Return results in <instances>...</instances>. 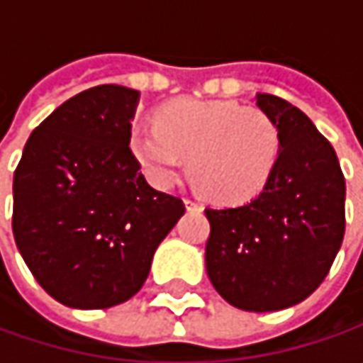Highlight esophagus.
Wrapping results in <instances>:
<instances>
[{"instance_id":"1","label":"esophagus","mask_w":363,"mask_h":363,"mask_svg":"<svg viewBox=\"0 0 363 363\" xmlns=\"http://www.w3.org/2000/svg\"><path fill=\"white\" fill-rule=\"evenodd\" d=\"M184 203H186V208H188V210H202V203L194 202V200H189V198H186Z\"/></svg>"}]
</instances>
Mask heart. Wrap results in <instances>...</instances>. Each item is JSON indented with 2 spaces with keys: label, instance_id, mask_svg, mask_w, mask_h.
<instances>
[{
  "label": "heart",
  "instance_id": "1",
  "mask_svg": "<svg viewBox=\"0 0 363 363\" xmlns=\"http://www.w3.org/2000/svg\"><path fill=\"white\" fill-rule=\"evenodd\" d=\"M157 125H135L131 149L147 177L167 188L189 157V175L220 203L252 200L279 157V131L269 115L230 101L179 99L157 111Z\"/></svg>",
  "mask_w": 363,
  "mask_h": 363
}]
</instances>
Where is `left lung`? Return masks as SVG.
Returning <instances> with one entry per match:
<instances>
[{
    "label": "left lung",
    "instance_id": "obj_1",
    "mask_svg": "<svg viewBox=\"0 0 363 363\" xmlns=\"http://www.w3.org/2000/svg\"><path fill=\"white\" fill-rule=\"evenodd\" d=\"M255 99L279 131V157L255 200L206 208V271L230 305L267 313L305 301L328 277L345 232V179L301 108L274 94Z\"/></svg>",
    "mask_w": 363,
    "mask_h": 363
}]
</instances>
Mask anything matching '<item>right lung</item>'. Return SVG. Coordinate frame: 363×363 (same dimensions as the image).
<instances>
[{"instance_id":"obj_1","label":"right lung","mask_w":363,"mask_h":363,"mask_svg":"<svg viewBox=\"0 0 363 363\" xmlns=\"http://www.w3.org/2000/svg\"><path fill=\"white\" fill-rule=\"evenodd\" d=\"M139 91L101 84L40 123L13 174V238L35 281L72 309H108L143 286L184 216L129 149Z\"/></svg>"}]
</instances>
